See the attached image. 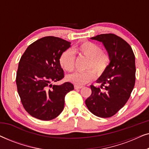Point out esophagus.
I'll return each mask as SVG.
<instances>
[{
    "label": "esophagus",
    "instance_id": "obj_1",
    "mask_svg": "<svg viewBox=\"0 0 149 149\" xmlns=\"http://www.w3.org/2000/svg\"><path fill=\"white\" fill-rule=\"evenodd\" d=\"M74 89H81L83 88V86H81V85H74Z\"/></svg>",
    "mask_w": 149,
    "mask_h": 149
}]
</instances>
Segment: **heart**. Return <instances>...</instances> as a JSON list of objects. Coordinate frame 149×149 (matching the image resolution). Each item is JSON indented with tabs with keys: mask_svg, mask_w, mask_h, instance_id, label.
I'll list each match as a JSON object with an SVG mask.
<instances>
[{
	"mask_svg": "<svg viewBox=\"0 0 149 149\" xmlns=\"http://www.w3.org/2000/svg\"><path fill=\"white\" fill-rule=\"evenodd\" d=\"M74 52H79L84 55L89 60L84 72H77L67 76V80L77 85H83L91 82L95 77L102 75L109 66L111 58L109 55L102 51L101 47L95 42L85 41L73 49H67L60 55L59 63L61 67L67 72H72L74 69ZM92 69L95 71L90 69Z\"/></svg>",
	"mask_w": 149,
	"mask_h": 149,
	"instance_id": "1",
	"label": "heart"
}]
</instances>
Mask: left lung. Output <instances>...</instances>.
Here are the masks:
<instances>
[{"label": "left lung", "instance_id": "obj_1", "mask_svg": "<svg viewBox=\"0 0 149 149\" xmlns=\"http://www.w3.org/2000/svg\"><path fill=\"white\" fill-rule=\"evenodd\" d=\"M91 39L102 42L111 58L107 70L96 81L100 87L91 85V94L85 104L99 117L115 115L125 104L136 81L135 56L131 46L114 34H99ZM105 87V90L101 88Z\"/></svg>", "mask_w": 149, "mask_h": 149}]
</instances>
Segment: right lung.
Instances as JSON below:
<instances>
[{"mask_svg":"<svg viewBox=\"0 0 149 149\" xmlns=\"http://www.w3.org/2000/svg\"><path fill=\"white\" fill-rule=\"evenodd\" d=\"M70 43L45 36L30 45L21 57L16 75L17 92L24 108L33 117L43 121L55 119L64 109L65 95L74 89L69 82L52 83L64 78L59 58Z\"/></svg>","mask_w":149,"mask_h":149,"instance_id":"right-lung-1","label":"right lung"}]
</instances>
